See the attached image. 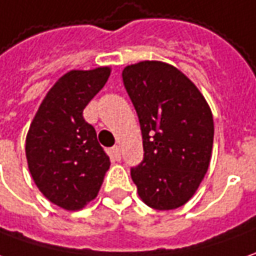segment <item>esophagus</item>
<instances>
[{
  "instance_id": "esophagus-1",
  "label": "esophagus",
  "mask_w": 256,
  "mask_h": 256,
  "mask_svg": "<svg viewBox=\"0 0 256 256\" xmlns=\"http://www.w3.org/2000/svg\"><path fill=\"white\" fill-rule=\"evenodd\" d=\"M112 157H114V160H116V161H120V158H122V154H120V148L116 146V147H114L112 148Z\"/></svg>"
}]
</instances>
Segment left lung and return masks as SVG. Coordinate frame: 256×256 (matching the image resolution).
I'll list each match as a JSON object with an SVG mask.
<instances>
[{"instance_id":"1","label":"left lung","mask_w":256,"mask_h":256,"mask_svg":"<svg viewBox=\"0 0 256 256\" xmlns=\"http://www.w3.org/2000/svg\"><path fill=\"white\" fill-rule=\"evenodd\" d=\"M122 76L142 128L144 160L132 170L137 194L156 210L180 208L210 165L212 109L199 88L168 62L130 64Z\"/></svg>"}]
</instances>
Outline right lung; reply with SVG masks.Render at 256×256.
Returning a JSON list of instances; mask_svg holds the SVG:
<instances>
[{
	"label": "right lung",
	"mask_w": 256,
	"mask_h": 256,
	"mask_svg": "<svg viewBox=\"0 0 256 256\" xmlns=\"http://www.w3.org/2000/svg\"><path fill=\"white\" fill-rule=\"evenodd\" d=\"M110 67L71 70L42 100L26 134V161L36 186L56 206L76 212L98 196L110 161L82 118Z\"/></svg>",
	"instance_id": "obj_1"
}]
</instances>
